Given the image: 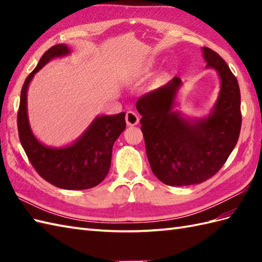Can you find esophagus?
Instances as JSON below:
<instances>
[{"label":"esophagus","instance_id":"1","mask_svg":"<svg viewBox=\"0 0 262 262\" xmlns=\"http://www.w3.org/2000/svg\"><path fill=\"white\" fill-rule=\"evenodd\" d=\"M140 121V117L134 111H128L126 114V122L128 126H136Z\"/></svg>","mask_w":262,"mask_h":262}]
</instances>
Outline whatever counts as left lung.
Wrapping results in <instances>:
<instances>
[{"label": "left lung", "instance_id": "1", "mask_svg": "<svg viewBox=\"0 0 262 262\" xmlns=\"http://www.w3.org/2000/svg\"><path fill=\"white\" fill-rule=\"evenodd\" d=\"M206 69L217 72L221 89L210 114L188 118L174 110L180 77L144 94L136 108L155 177L168 186H190L213 177L234 149L241 130V96L236 77L216 52L203 48Z\"/></svg>", "mask_w": 262, "mask_h": 262}]
</instances>
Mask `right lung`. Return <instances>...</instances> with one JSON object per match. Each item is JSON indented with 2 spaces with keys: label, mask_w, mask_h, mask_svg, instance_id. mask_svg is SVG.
Returning a JSON list of instances; mask_svg holds the SVG:
<instances>
[{
  "label": "right lung",
  "mask_w": 262,
  "mask_h": 262,
  "mask_svg": "<svg viewBox=\"0 0 262 262\" xmlns=\"http://www.w3.org/2000/svg\"><path fill=\"white\" fill-rule=\"evenodd\" d=\"M69 54L68 45L57 43L42 55L36 69L28 75L21 90L18 130L21 145L39 176L58 188L83 190L98 186L107 177L114 143L125 130L126 120L125 113L98 116L74 143L63 147H49L37 140L28 119V88L49 60Z\"/></svg>",
  "instance_id": "add662e5"
}]
</instances>
